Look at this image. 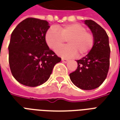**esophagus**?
<instances>
[{
  "label": "esophagus",
  "mask_w": 120,
  "mask_h": 120,
  "mask_svg": "<svg viewBox=\"0 0 120 120\" xmlns=\"http://www.w3.org/2000/svg\"><path fill=\"white\" fill-rule=\"evenodd\" d=\"M69 61V60H68V59H64V58H62V61H63V63H67L68 61Z\"/></svg>",
  "instance_id": "esophagus-1"
}]
</instances>
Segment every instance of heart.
<instances>
[{"mask_svg":"<svg viewBox=\"0 0 120 120\" xmlns=\"http://www.w3.org/2000/svg\"><path fill=\"white\" fill-rule=\"evenodd\" d=\"M47 44L51 49L57 50L67 41V46L60 49L57 53L64 57H72L78 55L83 57L93 49L95 37L90 31L78 23L68 24L61 27L59 31L54 26L47 30L45 35Z\"/></svg>","mask_w":120,"mask_h":120,"instance_id":"b5f03b06","label":"heart"}]
</instances>
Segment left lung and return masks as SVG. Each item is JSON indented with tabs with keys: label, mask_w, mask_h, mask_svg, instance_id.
Segmentation results:
<instances>
[{
	"label": "left lung",
	"mask_w": 120,
	"mask_h": 120,
	"mask_svg": "<svg viewBox=\"0 0 120 120\" xmlns=\"http://www.w3.org/2000/svg\"><path fill=\"white\" fill-rule=\"evenodd\" d=\"M85 23L94 35V46L86 56L76 61L77 69L70 74V77L78 88L92 90L99 87L107 77L111 50L106 31L91 19L85 20Z\"/></svg>",
	"instance_id": "left-lung-1"
}]
</instances>
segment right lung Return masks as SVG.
Segmentation results:
<instances>
[{
  "label": "right lung",
  "mask_w": 120,
  "mask_h": 120,
  "mask_svg": "<svg viewBox=\"0 0 120 120\" xmlns=\"http://www.w3.org/2000/svg\"><path fill=\"white\" fill-rule=\"evenodd\" d=\"M49 22L28 18L13 30L9 49V63L14 78L28 87L45 83L61 58L49 48L45 35Z\"/></svg>",
  "instance_id": "1"
}]
</instances>
